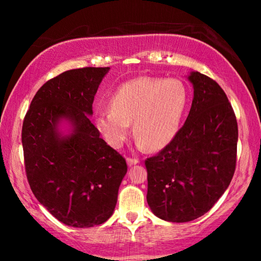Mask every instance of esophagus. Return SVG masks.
I'll use <instances>...</instances> for the list:
<instances>
[{
    "label": "esophagus",
    "mask_w": 261,
    "mask_h": 261,
    "mask_svg": "<svg viewBox=\"0 0 261 261\" xmlns=\"http://www.w3.org/2000/svg\"><path fill=\"white\" fill-rule=\"evenodd\" d=\"M126 162L129 166H134V165H137V163L139 162V160L137 158H126Z\"/></svg>",
    "instance_id": "esophagus-1"
}]
</instances>
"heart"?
<instances>
[{
	"label": "heart",
	"mask_w": 261,
	"mask_h": 261,
	"mask_svg": "<svg viewBox=\"0 0 261 261\" xmlns=\"http://www.w3.org/2000/svg\"><path fill=\"white\" fill-rule=\"evenodd\" d=\"M188 103L189 91L178 79L139 77L114 92L110 109L99 113L95 124L110 146L118 148L134 121L139 146L160 149L178 132Z\"/></svg>",
	"instance_id": "1"
}]
</instances>
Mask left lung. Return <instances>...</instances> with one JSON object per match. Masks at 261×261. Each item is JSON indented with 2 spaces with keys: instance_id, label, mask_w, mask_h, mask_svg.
I'll return each mask as SVG.
<instances>
[{
  "instance_id": "left-lung-1",
  "label": "left lung",
  "mask_w": 261,
  "mask_h": 261,
  "mask_svg": "<svg viewBox=\"0 0 261 261\" xmlns=\"http://www.w3.org/2000/svg\"><path fill=\"white\" fill-rule=\"evenodd\" d=\"M194 95L187 121L156 155L147 158V202L158 218L189 222L207 213L236 169L238 126L214 79L192 72Z\"/></svg>"
}]
</instances>
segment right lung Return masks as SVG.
Wrapping results in <instances>:
<instances>
[{
  "mask_svg": "<svg viewBox=\"0 0 261 261\" xmlns=\"http://www.w3.org/2000/svg\"><path fill=\"white\" fill-rule=\"evenodd\" d=\"M109 68L73 69L39 88L21 129L26 177L35 198L67 226L90 228L112 216L127 166L91 122L94 95ZM61 118L73 134L61 137Z\"/></svg>",
  "mask_w": 261,
  "mask_h": 261,
  "instance_id": "obj_1",
  "label": "right lung"
}]
</instances>
